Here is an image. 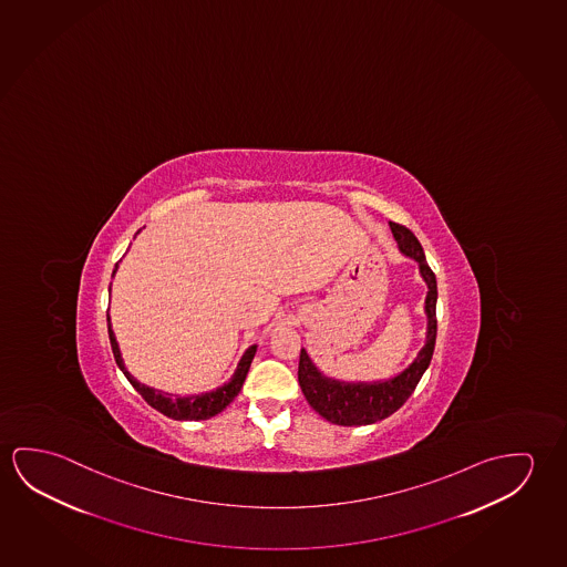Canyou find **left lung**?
Listing matches in <instances>:
<instances>
[{
    "mask_svg": "<svg viewBox=\"0 0 567 567\" xmlns=\"http://www.w3.org/2000/svg\"><path fill=\"white\" fill-rule=\"evenodd\" d=\"M391 231L399 244V251L412 261L419 262L420 277L426 282L427 292L424 300L426 340L416 353V358L412 359L401 373L389 379H377V381H340V379L328 377L320 371V367L316 365L312 358L308 355V351L302 348L300 363H298L300 389L305 392L308 404L322 419L338 426L373 424L401 409L412 391L416 389L422 375L426 373L434 353V346H436V275L427 267L422 245L410 229L391 221Z\"/></svg>",
    "mask_w": 567,
    "mask_h": 567,
    "instance_id": "1",
    "label": "left lung"
}]
</instances>
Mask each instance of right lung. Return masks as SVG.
Here are the masks:
<instances>
[{
  "instance_id": "right-lung-1",
  "label": "right lung",
  "mask_w": 567,
  "mask_h": 567,
  "mask_svg": "<svg viewBox=\"0 0 567 567\" xmlns=\"http://www.w3.org/2000/svg\"><path fill=\"white\" fill-rule=\"evenodd\" d=\"M140 231H137V234H140ZM117 269H120V262H115L112 277H115ZM110 290H112V285H110ZM107 333H110V343H112V351H114L115 363L122 369L123 375L127 377V381L133 384V389L140 392L141 396L147 401L148 406H153V409L158 410L161 414H165V416L173 420H208L219 414L221 410L226 409L229 402L236 399L239 391H241L245 377L249 373L252 358H255V353H257V346L245 349V353L241 355V359H239L234 375H231V379H229L227 383L218 386V389L200 392V394H186V396H181V394H171V392L158 391V389L147 386V384L140 383L135 377L131 375L130 371H127V367L123 363L122 349H120V343L115 340L110 312H107Z\"/></svg>"
}]
</instances>
